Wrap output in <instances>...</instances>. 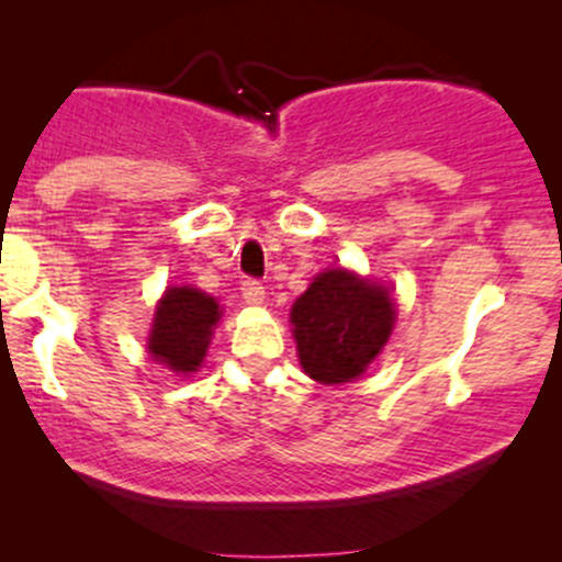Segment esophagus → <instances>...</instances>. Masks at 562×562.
Segmentation results:
<instances>
[{"label": "esophagus", "mask_w": 562, "mask_h": 562, "mask_svg": "<svg viewBox=\"0 0 562 562\" xmlns=\"http://www.w3.org/2000/svg\"><path fill=\"white\" fill-rule=\"evenodd\" d=\"M241 299H245L247 304H252V307H258V304H263L266 299L263 285H260L258 280H245L241 282Z\"/></svg>", "instance_id": "obj_1"}]
</instances>
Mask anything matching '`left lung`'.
Listing matches in <instances>:
<instances>
[{"label": "left lung", "instance_id": "1", "mask_svg": "<svg viewBox=\"0 0 562 562\" xmlns=\"http://www.w3.org/2000/svg\"><path fill=\"white\" fill-rule=\"evenodd\" d=\"M394 302L383 285L348 269H328L291 310L304 372L317 383H350L367 372L394 328Z\"/></svg>", "mask_w": 562, "mask_h": 562}]
</instances>
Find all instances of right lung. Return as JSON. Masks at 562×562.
<instances>
[{"instance_id": "1", "label": "right lung", "mask_w": 562, "mask_h": 562, "mask_svg": "<svg viewBox=\"0 0 562 562\" xmlns=\"http://www.w3.org/2000/svg\"><path fill=\"white\" fill-rule=\"evenodd\" d=\"M220 315L223 313L217 299L206 296L198 288H168L157 304L149 342H146L151 359L179 375L195 372L206 356Z\"/></svg>"}]
</instances>
